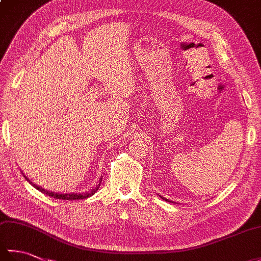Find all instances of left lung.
<instances>
[{
	"instance_id": "8db88e82",
	"label": "left lung",
	"mask_w": 261,
	"mask_h": 261,
	"mask_svg": "<svg viewBox=\"0 0 261 261\" xmlns=\"http://www.w3.org/2000/svg\"><path fill=\"white\" fill-rule=\"evenodd\" d=\"M160 196V195H159ZM160 198H163V199H165V201H167V202H170V201H168L167 198H165V197H163V196H160Z\"/></svg>"
}]
</instances>
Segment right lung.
<instances>
[{"instance_id": "right-lung-1", "label": "right lung", "mask_w": 261, "mask_h": 261, "mask_svg": "<svg viewBox=\"0 0 261 261\" xmlns=\"http://www.w3.org/2000/svg\"><path fill=\"white\" fill-rule=\"evenodd\" d=\"M24 177H25V176H24ZM25 179H27L28 181H29L33 187H36L38 191H40L41 193L46 194V195L51 196V197H54V198L68 199V201H70V199H83V198L90 197V196L93 195V194H95V192L97 191V188L99 187V185H101V184H98V185H97L95 188H94V190H92L91 192L83 193V194H77V193H71V194H58V193H54V192H48V191H46V190H43V188H41V187H39V186H37V185H35V184H32V182L29 180V178H28V177H25ZM101 179H102V178H101ZM99 182H101V180H99Z\"/></svg>"}]
</instances>
